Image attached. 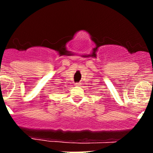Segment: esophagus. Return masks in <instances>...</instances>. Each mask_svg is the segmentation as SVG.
<instances>
[{
  "label": "esophagus",
  "instance_id": "esophagus-1",
  "mask_svg": "<svg viewBox=\"0 0 153 153\" xmlns=\"http://www.w3.org/2000/svg\"><path fill=\"white\" fill-rule=\"evenodd\" d=\"M75 85H76V86H80V83H77V84H75Z\"/></svg>",
  "mask_w": 153,
  "mask_h": 153
}]
</instances>
